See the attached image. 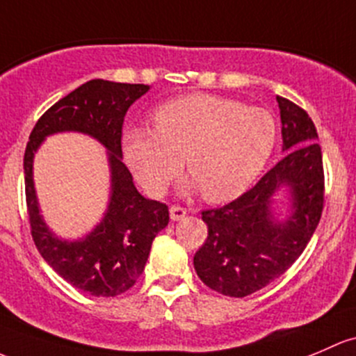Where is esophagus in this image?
<instances>
[{"instance_id": "obj_1", "label": "esophagus", "mask_w": 356, "mask_h": 356, "mask_svg": "<svg viewBox=\"0 0 356 356\" xmlns=\"http://www.w3.org/2000/svg\"><path fill=\"white\" fill-rule=\"evenodd\" d=\"M186 215H188V209H186L184 207H179V204H172L170 207V218L174 220V222L182 220Z\"/></svg>"}]
</instances>
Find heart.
<instances>
[{
	"instance_id": "heart-1",
	"label": "heart",
	"mask_w": 356,
	"mask_h": 356,
	"mask_svg": "<svg viewBox=\"0 0 356 356\" xmlns=\"http://www.w3.org/2000/svg\"><path fill=\"white\" fill-rule=\"evenodd\" d=\"M155 128H133L124 156L149 196H162L184 165L204 200L222 203L256 181L276 145V121L263 107L191 93L160 106Z\"/></svg>"
}]
</instances>
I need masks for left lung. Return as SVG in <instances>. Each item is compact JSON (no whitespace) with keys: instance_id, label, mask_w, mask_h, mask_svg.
Returning a JSON list of instances; mask_svg holds the SVG:
<instances>
[{"instance_id":"obj_1","label":"left lung","mask_w":356,"mask_h":356,"mask_svg":"<svg viewBox=\"0 0 356 356\" xmlns=\"http://www.w3.org/2000/svg\"><path fill=\"white\" fill-rule=\"evenodd\" d=\"M286 155L232 203L201 211L208 227L194 254V269L204 285L227 297H247L283 275L300 257L319 225L324 208L323 152L309 114L276 97ZM290 185L294 211L275 222L270 196Z\"/></svg>"}]
</instances>
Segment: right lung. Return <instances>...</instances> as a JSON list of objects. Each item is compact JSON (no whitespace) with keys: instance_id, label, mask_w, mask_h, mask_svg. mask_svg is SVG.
Returning <instances> with one entry per match:
<instances>
[{"instance_id":"1","label":"right lung","mask_w":356,"mask_h":356,"mask_svg":"<svg viewBox=\"0 0 356 356\" xmlns=\"http://www.w3.org/2000/svg\"><path fill=\"white\" fill-rule=\"evenodd\" d=\"M148 92L143 83L90 80L49 107L33 126L24 156L25 200L33 244L70 285L93 297H115L136 283L155 235L168 223V207L141 196L122 162V124L131 104ZM81 130L110 149L113 196L106 216L87 239L65 243L42 222L31 181L33 153L47 134Z\"/></svg>"}]
</instances>
